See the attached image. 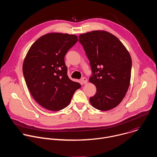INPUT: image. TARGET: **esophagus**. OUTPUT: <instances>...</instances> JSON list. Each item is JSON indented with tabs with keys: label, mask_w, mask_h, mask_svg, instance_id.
Instances as JSON below:
<instances>
[{
	"label": "esophagus",
	"mask_w": 157,
	"mask_h": 157,
	"mask_svg": "<svg viewBox=\"0 0 157 157\" xmlns=\"http://www.w3.org/2000/svg\"><path fill=\"white\" fill-rule=\"evenodd\" d=\"M81 82H82L83 84H87V78H82V79H81Z\"/></svg>",
	"instance_id": "34e87169"
}]
</instances>
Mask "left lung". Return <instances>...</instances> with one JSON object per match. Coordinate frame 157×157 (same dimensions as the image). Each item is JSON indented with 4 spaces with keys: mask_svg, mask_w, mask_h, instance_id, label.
Masks as SVG:
<instances>
[{
    "mask_svg": "<svg viewBox=\"0 0 157 157\" xmlns=\"http://www.w3.org/2000/svg\"><path fill=\"white\" fill-rule=\"evenodd\" d=\"M79 41L93 72L89 82L97 88L89 98L91 105L101 111L112 110L121 102L129 87L132 60L129 52L118 38L103 30L81 34Z\"/></svg>",
    "mask_w": 157,
    "mask_h": 157,
    "instance_id": "left-lung-1",
    "label": "left lung"
}]
</instances>
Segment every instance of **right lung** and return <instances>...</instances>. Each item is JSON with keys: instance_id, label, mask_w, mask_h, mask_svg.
I'll list each match as a JSON object with an SVG mask.
<instances>
[{"instance_id": "1", "label": "right lung", "mask_w": 157, "mask_h": 157, "mask_svg": "<svg viewBox=\"0 0 157 157\" xmlns=\"http://www.w3.org/2000/svg\"><path fill=\"white\" fill-rule=\"evenodd\" d=\"M78 40L74 34L50 33L37 39L27 52L23 64L26 84L34 100L47 110L67 107L81 86L68 78L64 60Z\"/></svg>"}]
</instances>
